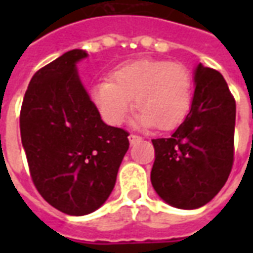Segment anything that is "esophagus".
<instances>
[{"mask_svg": "<svg viewBox=\"0 0 253 253\" xmlns=\"http://www.w3.org/2000/svg\"><path fill=\"white\" fill-rule=\"evenodd\" d=\"M141 139H142V138L139 137V135H135V134H130V135H128V141H130L131 145L137 143L138 141H141Z\"/></svg>", "mask_w": 253, "mask_h": 253, "instance_id": "34e87169", "label": "esophagus"}]
</instances>
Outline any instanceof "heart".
<instances>
[{
	"label": "heart",
	"instance_id": "heart-1",
	"mask_svg": "<svg viewBox=\"0 0 253 253\" xmlns=\"http://www.w3.org/2000/svg\"><path fill=\"white\" fill-rule=\"evenodd\" d=\"M90 88V99L108 125L118 126L132 107L134 125L169 130L184 121L192 100L190 70L179 62L138 59L125 63Z\"/></svg>",
	"mask_w": 253,
	"mask_h": 253
}]
</instances>
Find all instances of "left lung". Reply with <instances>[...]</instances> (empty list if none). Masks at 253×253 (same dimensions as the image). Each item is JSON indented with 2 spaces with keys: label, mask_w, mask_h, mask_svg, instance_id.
<instances>
[{
  "label": "left lung",
  "mask_w": 253,
  "mask_h": 253,
  "mask_svg": "<svg viewBox=\"0 0 253 253\" xmlns=\"http://www.w3.org/2000/svg\"><path fill=\"white\" fill-rule=\"evenodd\" d=\"M191 110L168 138L152 139L150 180L159 196L177 209L205 206L225 186L233 165L236 101L222 74L199 63Z\"/></svg>",
  "instance_id": "1"
}]
</instances>
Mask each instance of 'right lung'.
I'll list each match as a JSON object with an SVG mask.
<instances>
[{"label":"right lung","mask_w":253,"mask_h":253,"mask_svg":"<svg viewBox=\"0 0 253 253\" xmlns=\"http://www.w3.org/2000/svg\"><path fill=\"white\" fill-rule=\"evenodd\" d=\"M70 50L31 78L20 112V132L31 177L52 207L85 215L114 190L128 132L105 125L84 88Z\"/></svg>","instance_id":"add662e5"}]
</instances>
